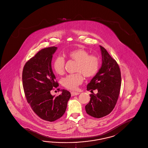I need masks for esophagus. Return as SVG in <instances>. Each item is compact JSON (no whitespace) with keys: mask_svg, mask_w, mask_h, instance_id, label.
Segmentation results:
<instances>
[{"mask_svg":"<svg viewBox=\"0 0 148 148\" xmlns=\"http://www.w3.org/2000/svg\"><path fill=\"white\" fill-rule=\"evenodd\" d=\"M79 94H80V92H71V95H72V96H76V95H79Z\"/></svg>","mask_w":148,"mask_h":148,"instance_id":"obj_1","label":"esophagus"}]
</instances>
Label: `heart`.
Instances as JSON below:
<instances>
[{
  "label": "heart",
  "mask_w": 148,
  "mask_h": 148,
  "mask_svg": "<svg viewBox=\"0 0 148 148\" xmlns=\"http://www.w3.org/2000/svg\"><path fill=\"white\" fill-rule=\"evenodd\" d=\"M68 58L77 62L75 72L62 80V84L65 88L70 90H76L83 82V76L91 77L94 76L98 72L100 67L99 58L95 56H89V53L82 48H77L69 52ZM65 60L64 58L58 56L54 61L53 69L56 74L63 75L64 73Z\"/></svg>",
  "instance_id": "obj_1"
}]
</instances>
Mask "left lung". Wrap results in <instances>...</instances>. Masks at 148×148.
Segmentation results:
<instances>
[{
    "instance_id": "obj_1",
    "label": "left lung",
    "mask_w": 148,
    "mask_h": 148,
    "mask_svg": "<svg viewBox=\"0 0 148 148\" xmlns=\"http://www.w3.org/2000/svg\"><path fill=\"white\" fill-rule=\"evenodd\" d=\"M102 65L99 72L87 86L90 90V100L85 107L90 116L101 118L109 114L114 109L120 94L121 75L119 64L106 49L100 46ZM98 90L97 94L93 91Z\"/></svg>"
}]
</instances>
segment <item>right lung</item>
I'll use <instances>...</instances> for the list:
<instances>
[{
    "mask_svg": "<svg viewBox=\"0 0 148 148\" xmlns=\"http://www.w3.org/2000/svg\"><path fill=\"white\" fill-rule=\"evenodd\" d=\"M56 49L53 46L40 50L25 64L22 75L28 103L38 116L49 122L63 116L71 96L70 92L65 89L61 90L62 93L56 97L51 94L53 89L59 86L51 65Z\"/></svg>",
    "mask_w": 148,
    "mask_h": 148,
    "instance_id": "right-lung-1",
    "label": "right lung"
}]
</instances>
